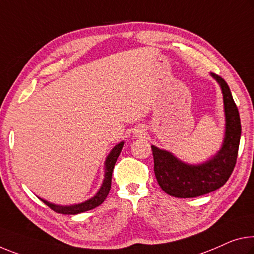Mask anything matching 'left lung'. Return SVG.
Listing matches in <instances>:
<instances>
[{"label": "left lung", "mask_w": 254, "mask_h": 254, "mask_svg": "<svg viewBox=\"0 0 254 254\" xmlns=\"http://www.w3.org/2000/svg\"><path fill=\"white\" fill-rule=\"evenodd\" d=\"M211 75L223 91L226 120L224 143L216 156L200 165H189L170 151L151 146L157 182L175 198H195L217 190L227 182L235 167L241 139L239 110L226 81L215 73Z\"/></svg>", "instance_id": "obj_1"}]
</instances>
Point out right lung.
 Here are the masks:
<instances>
[{"label":"right lung","instance_id":"obj_1","mask_svg":"<svg viewBox=\"0 0 254 254\" xmlns=\"http://www.w3.org/2000/svg\"><path fill=\"white\" fill-rule=\"evenodd\" d=\"M123 144H124L123 141L120 142L119 144H116V146L112 149L110 155L107 156L106 162H105V178H104L103 184L102 187H100L99 191L96 193V195L92 196L91 199L84 201L82 203L73 204V206H58V204L47 202L46 200H43V199L40 200H42L46 206L50 207L52 210L58 212V214H63V215H76V214H80V212L91 210V209L98 207L99 204H102L104 202V200L107 198L108 192L111 190L112 173H113V170H114L115 163L116 160H118L120 152L122 150Z\"/></svg>","mask_w":254,"mask_h":254}]
</instances>
